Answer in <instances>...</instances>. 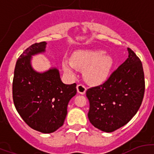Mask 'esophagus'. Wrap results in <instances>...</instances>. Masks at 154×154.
I'll use <instances>...</instances> for the list:
<instances>
[{
    "mask_svg": "<svg viewBox=\"0 0 154 154\" xmlns=\"http://www.w3.org/2000/svg\"><path fill=\"white\" fill-rule=\"evenodd\" d=\"M77 92H78L79 94H84L86 91V87L82 84H79L77 86Z\"/></svg>",
    "mask_w": 154,
    "mask_h": 154,
    "instance_id": "34e87169",
    "label": "esophagus"
}]
</instances>
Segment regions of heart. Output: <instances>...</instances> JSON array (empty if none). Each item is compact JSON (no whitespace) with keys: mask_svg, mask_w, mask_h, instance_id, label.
I'll use <instances>...</instances> for the list:
<instances>
[{"mask_svg":"<svg viewBox=\"0 0 154 154\" xmlns=\"http://www.w3.org/2000/svg\"><path fill=\"white\" fill-rule=\"evenodd\" d=\"M113 59L100 50H78L71 57V61L63 60L62 67L70 76L76 74V68L83 70V78L91 85L106 81L113 67Z\"/></svg>","mask_w":154,"mask_h":154,"instance_id":"obj_1","label":"heart"}]
</instances>
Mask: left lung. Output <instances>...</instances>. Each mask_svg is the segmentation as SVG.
Wrapping results in <instances>:
<instances>
[{
    "label": "left lung",
    "mask_w": 154,
    "mask_h": 154,
    "mask_svg": "<svg viewBox=\"0 0 154 154\" xmlns=\"http://www.w3.org/2000/svg\"><path fill=\"white\" fill-rule=\"evenodd\" d=\"M128 58L108 80L86 91L88 118L96 128L111 133L128 123L142 104L144 76L141 60L130 48Z\"/></svg>",
    "instance_id": "1"
}]
</instances>
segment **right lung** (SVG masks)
I'll return each instance as SVG.
<instances>
[{"label":"right lung","mask_w":154,"mask_h":154,"mask_svg":"<svg viewBox=\"0 0 154 154\" xmlns=\"http://www.w3.org/2000/svg\"><path fill=\"white\" fill-rule=\"evenodd\" d=\"M46 45L45 42L35 43L18 59L12 97L17 112L29 127L42 133H51L64 124L68 102L77 93V85L63 83L57 68L44 72L33 69L32 57L45 52Z\"/></svg>","instance_id":"add662e5"}]
</instances>
